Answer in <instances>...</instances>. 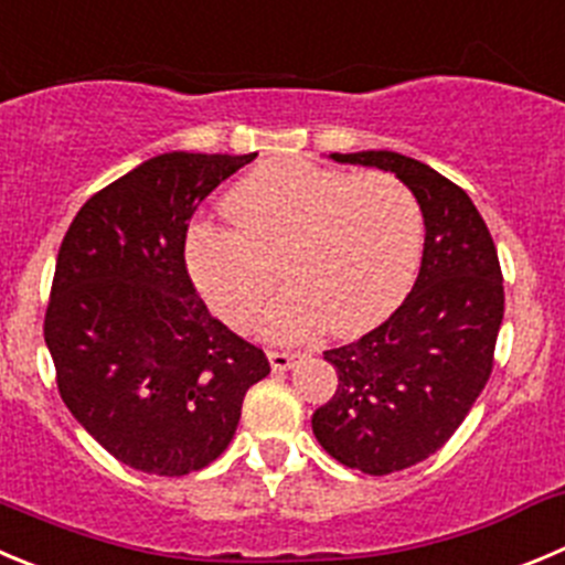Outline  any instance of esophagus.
<instances>
[{
	"mask_svg": "<svg viewBox=\"0 0 565 565\" xmlns=\"http://www.w3.org/2000/svg\"><path fill=\"white\" fill-rule=\"evenodd\" d=\"M267 356H270L273 371H289L300 360V354H292V351H270Z\"/></svg>",
	"mask_w": 565,
	"mask_h": 565,
	"instance_id": "esophagus-1",
	"label": "esophagus"
}]
</instances>
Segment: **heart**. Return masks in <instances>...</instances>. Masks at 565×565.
Masks as SVG:
<instances>
[{
	"instance_id": "1",
	"label": "heart",
	"mask_w": 565,
	"mask_h": 565,
	"mask_svg": "<svg viewBox=\"0 0 565 565\" xmlns=\"http://www.w3.org/2000/svg\"><path fill=\"white\" fill-rule=\"evenodd\" d=\"M225 211L234 225H192L186 267L236 331L258 326L278 265L292 287L267 320L276 340H303L326 323L340 337L362 334L395 312L418 276L424 211L390 172L262 163L231 189Z\"/></svg>"
}]
</instances>
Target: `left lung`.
Listing matches in <instances>:
<instances>
[{"label": "left lung", "instance_id": "obj_1", "mask_svg": "<svg viewBox=\"0 0 565 565\" xmlns=\"http://www.w3.org/2000/svg\"><path fill=\"white\" fill-rule=\"evenodd\" d=\"M331 158L395 172L424 211L413 292L365 337L323 351L337 390L312 415L337 462L384 477L435 455L488 384L504 318L502 267L482 214L449 178L390 150Z\"/></svg>", "mask_w": 565, "mask_h": 565}]
</instances>
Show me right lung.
Instances as JSON below:
<instances>
[{
	"instance_id": "1",
	"label": "right lung",
	"mask_w": 565,
	"mask_h": 565,
	"mask_svg": "<svg viewBox=\"0 0 565 565\" xmlns=\"http://www.w3.org/2000/svg\"><path fill=\"white\" fill-rule=\"evenodd\" d=\"M247 156L163 152L86 200L57 250L44 340L68 413L136 471L183 477L228 449L265 351L211 318L186 270L198 205Z\"/></svg>"
}]
</instances>
